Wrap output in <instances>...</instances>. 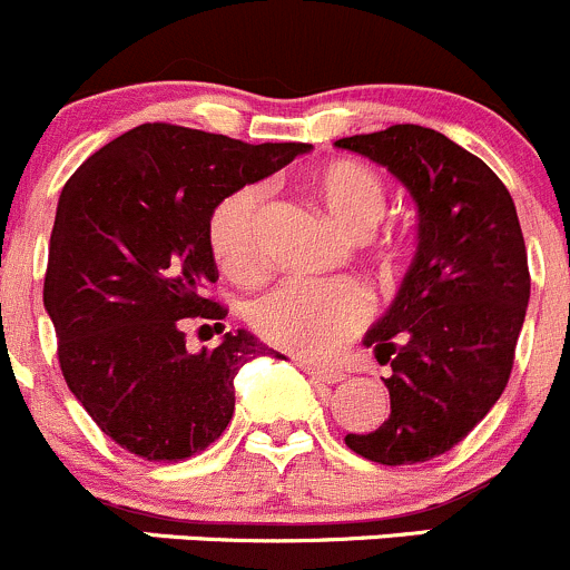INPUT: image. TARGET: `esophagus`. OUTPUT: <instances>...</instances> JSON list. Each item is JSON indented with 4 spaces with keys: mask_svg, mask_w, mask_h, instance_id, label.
I'll use <instances>...</instances> for the list:
<instances>
[{
    "mask_svg": "<svg viewBox=\"0 0 570 570\" xmlns=\"http://www.w3.org/2000/svg\"><path fill=\"white\" fill-rule=\"evenodd\" d=\"M297 366H301L303 372H308L312 377H317L322 383H338L344 381V372L338 370V366H327V364H317V361H297Z\"/></svg>",
    "mask_w": 570,
    "mask_h": 570,
    "instance_id": "1",
    "label": "esophagus"
}]
</instances>
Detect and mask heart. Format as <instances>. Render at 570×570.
Masks as SVG:
<instances>
[{"mask_svg":"<svg viewBox=\"0 0 570 570\" xmlns=\"http://www.w3.org/2000/svg\"><path fill=\"white\" fill-rule=\"evenodd\" d=\"M308 189L325 215L350 237H366L386 209L383 178L361 163L338 159L308 178ZM264 189L256 184L234 189L209 217V248L223 273L250 278L262 267L258 223ZM372 314L366 289L355 281L303 284L286 281L250 303V327L281 350L327 355L364 327Z\"/></svg>","mask_w":570,"mask_h":570,"instance_id":"obj_1","label":"heart"}]
</instances>
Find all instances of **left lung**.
I'll list each match as a JSON object with an SVG mask.
<instances>
[{
  "mask_svg": "<svg viewBox=\"0 0 570 570\" xmlns=\"http://www.w3.org/2000/svg\"><path fill=\"white\" fill-rule=\"evenodd\" d=\"M336 146L386 168L419 209L416 256L364 336L392 364V413L344 444L383 465L424 463L463 441L508 386L530 303L524 234L499 176L441 131L396 124Z\"/></svg>",
  "mask_w": 570,
  "mask_h": 570,
  "instance_id": "obj_1",
  "label": "left lung"
}]
</instances>
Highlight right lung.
I'll return each instance as SVG.
<instances>
[{"label": "right lung", "instance_id": "1", "mask_svg": "<svg viewBox=\"0 0 570 570\" xmlns=\"http://www.w3.org/2000/svg\"><path fill=\"white\" fill-rule=\"evenodd\" d=\"M306 142H250L174 124L115 137L68 178L43 281L57 358L101 433L131 455L176 463L204 452L234 416V377L278 355L248 331L189 354L183 325L220 320L209 217L234 189L306 154Z\"/></svg>", "mask_w": 570, "mask_h": 570}]
</instances>
